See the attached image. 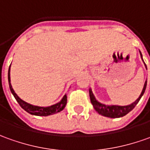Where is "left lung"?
<instances>
[{"mask_svg": "<svg viewBox=\"0 0 150 150\" xmlns=\"http://www.w3.org/2000/svg\"><path fill=\"white\" fill-rule=\"evenodd\" d=\"M140 56L142 58V54L140 52ZM143 60V59H142ZM144 62V61H143ZM144 66L146 67V65L144 63ZM147 69V67H146ZM146 85H147V80H145L144 84V88L142 89V92L140 93V95L139 98L136 99V100L132 103L131 104L127 105V106H118V105H105L103 103H101L98 101H97L95 98V97L93 95V93L92 92V89L89 88V97H90V101H91V103L93 106L94 109L96 110L98 112V113L100 114L102 116H104L110 118H118L126 116V114L129 113L131 110L135 108L136 104L139 103V99L141 98V97L143 96L144 93L145 91V88H146Z\"/></svg>", "mask_w": 150, "mask_h": 150, "instance_id": "obj_1", "label": "left lung"}]
</instances>
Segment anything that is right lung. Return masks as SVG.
<instances>
[{"label": "right lung", "mask_w": 150, "mask_h": 150, "mask_svg": "<svg viewBox=\"0 0 150 150\" xmlns=\"http://www.w3.org/2000/svg\"><path fill=\"white\" fill-rule=\"evenodd\" d=\"M10 71H11V66L8 71V81H9V86H10V89H11L12 94L14 95L16 101L18 102L19 106L25 110L27 112L32 114V115H35V116H43V117H47L49 115H52V114L57 113L60 112L61 111L65 108L66 105L67 103V94H65L64 97L62 98V99L59 103H56V104L52 105L49 107H38V106H33L32 104H29L28 103L23 101L20 98H19L14 91V89L12 88L11 83V75H10Z\"/></svg>", "instance_id": "right-lung-1"}]
</instances>
